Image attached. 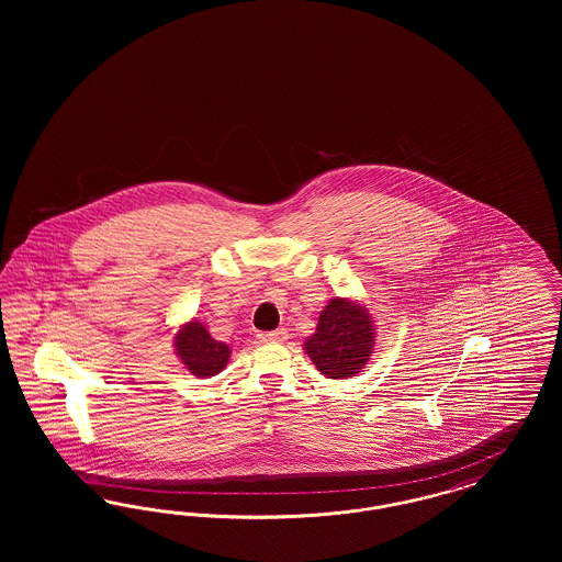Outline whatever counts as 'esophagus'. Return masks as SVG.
Returning a JSON list of instances; mask_svg holds the SVG:
<instances>
[{
  "instance_id": "esophagus-1",
  "label": "esophagus",
  "mask_w": 562,
  "mask_h": 562,
  "mask_svg": "<svg viewBox=\"0 0 562 562\" xmlns=\"http://www.w3.org/2000/svg\"><path fill=\"white\" fill-rule=\"evenodd\" d=\"M286 337H289V333H286L284 328L269 330V333H259V335H257V339H259L261 344H282V341H286Z\"/></svg>"
}]
</instances>
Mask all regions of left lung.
<instances>
[{
	"mask_svg": "<svg viewBox=\"0 0 562 562\" xmlns=\"http://www.w3.org/2000/svg\"><path fill=\"white\" fill-rule=\"evenodd\" d=\"M373 341L369 312L353 301L335 296L324 307L316 333L305 341V351L328 379H348L369 362Z\"/></svg>",
	"mask_w": 562,
	"mask_h": 562,
	"instance_id": "left-lung-1",
	"label": "left lung"
}]
</instances>
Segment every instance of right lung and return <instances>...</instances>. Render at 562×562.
I'll list each match as a JSON object with an SVG mask.
<instances>
[{
    "label": "right lung",
    "mask_w": 562,
    "mask_h": 562,
    "mask_svg": "<svg viewBox=\"0 0 562 562\" xmlns=\"http://www.w3.org/2000/svg\"><path fill=\"white\" fill-rule=\"evenodd\" d=\"M177 353L195 376L221 373L229 360V348L213 339L198 321L186 324L175 337Z\"/></svg>",
    "instance_id": "obj_1"
}]
</instances>
